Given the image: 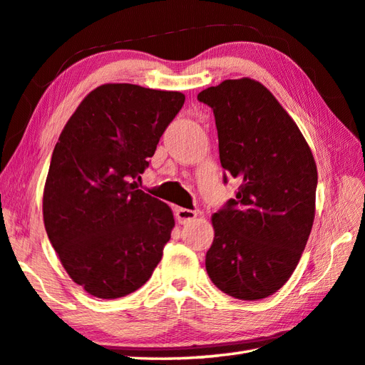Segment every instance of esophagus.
I'll list each match as a JSON object with an SVG mask.
<instances>
[{
  "instance_id": "1",
  "label": "esophagus",
  "mask_w": 365,
  "mask_h": 365,
  "mask_svg": "<svg viewBox=\"0 0 365 365\" xmlns=\"http://www.w3.org/2000/svg\"><path fill=\"white\" fill-rule=\"evenodd\" d=\"M175 217L178 220V223H188V221L195 220L197 217V212L190 210V209H177Z\"/></svg>"
}]
</instances>
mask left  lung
Returning a JSON list of instances; mask_svg holds the SVG:
<instances>
[{"label": "left lung", "instance_id": "obj_1", "mask_svg": "<svg viewBox=\"0 0 365 365\" xmlns=\"http://www.w3.org/2000/svg\"><path fill=\"white\" fill-rule=\"evenodd\" d=\"M197 99L215 115L221 166L240 182L235 199L212 215L207 274L226 294L258 301L280 289L301 259L315 220L317 163L296 121L258 81H225Z\"/></svg>", "mask_w": 365, "mask_h": 365}]
</instances>
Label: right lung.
<instances>
[{
	"instance_id": "1",
	"label": "right lung",
	"mask_w": 365,
	"mask_h": 365,
	"mask_svg": "<svg viewBox=\"0 0 365 365\" xmlns=\"http://www.w3.org/2000/svg\"><path fill=\"white\" fill-rule=\"evenodd\" d=\"M183 103L180 91L104 83L63 128L42 215L64 270L91 296L131 294L161 261L173 210L138 190V180Z\"/></svg>"
}]
</instances>
